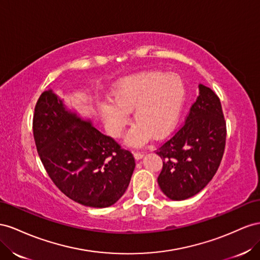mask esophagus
<instances>
[{
	"label": "esophagus",
	"instance_id": "esophagus-1",
	"mask_svg": "<svg viewBox=\"0 0 260 260\" xmlns=\"http://www.w3.org/2000/svg\"><path fill=\"white\" fill-rule=\"evenodd\" d=\"M134 157L136 160H140L144 157V153L143 152H134Z\"/></svg>",
	"mask_w": 260,
	"mask_h": 260
}]
</instances>
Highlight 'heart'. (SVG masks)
Returning <instances> with one entry per match:
<instances>
[{"instance_id":"obj_1","label":"heart","mask_w":260,"mask_h":260,"mask_svg":"<svg viewBox=\"0 0 260 260\" xmlns=\"http://www.w3.org/2000/svg\"><path fill=\"white\" fill-rule=\"evenodd\" d=\"M184 86L173 76L148 72L125 79L111 94V103L100 107V117L108 134L117 138L132 112L136 123L126 137L129 146L139 147L152 136L161 138L172 129L181 113Z\"/></svg>"}]
</instances>
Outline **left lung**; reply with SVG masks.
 Returning <instances> with one entry per match:
<instances>
[{"mask_svg":"<svg viewBox=\"0 0 260 260\" xmlns=\"http://www.w3.org/2000/svg\"><path fill=\"white\" fill-rule=\"evenodd\" d=\"M184 125L157 150L163 168L158 184L168 198L184 200L205 188L223 157L226 127L218 95L199 84Z\"/></svg>","mask_w":260,"mask_h":260,"instance_id":"1","label":"left lung"}]
</instances>
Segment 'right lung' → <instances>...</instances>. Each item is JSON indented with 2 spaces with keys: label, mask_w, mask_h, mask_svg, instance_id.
<instances>
[{
  "label": "right lung",
  "mask_w": 260,
  "mask_h": 260,
  "mask_svg": "<svg viewBox=\"0 0 260 260\" xmlns=\"http://www.w3.org/2000/svg\"><path fill=\"white\" fill-rule=\"evenodd\" d=\"M32 128L42 165L63 194L92 208H107L124 195L135 169L133 154L51 89L37 101Z\"/></svg>",
  "instance_id": "add662e5"
}]
</instances>
